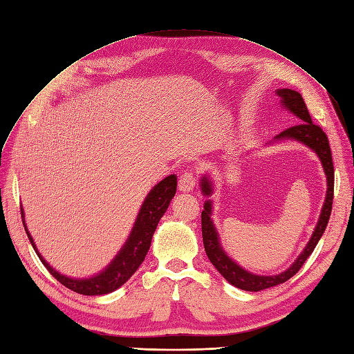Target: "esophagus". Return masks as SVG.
<instances>
[{
	"mask_svg": "<svg viewBox=\"0 0 354 354\" xmlns=\"http://www.w3.org/2000/svg\"><path fill=\"white\" fill-rule=\"evenodd\" d=\"M195 174L194 171H185L178 178V189L180 192H190L195 187Z\"/></svg>",
	"mask_w": 354,
	"mask_h": 354,
	"instance_id": "1",
	"label": "esophagus"
}]
</instances>
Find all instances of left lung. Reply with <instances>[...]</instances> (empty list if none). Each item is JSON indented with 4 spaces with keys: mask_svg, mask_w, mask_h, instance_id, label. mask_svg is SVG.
I'll list each match as a JSON object with an SVG mask.
<instances>
[{
    "mask_svg": "<svg viewBox=\"0 0 354 354\" xmlns=\"http://www.w3.org/2000/svg\"><path fill=\"white\" fill-rule=\"evenodd\" d=\"M277 95L281 97L283 106L288 107L295 116L299 119V123L298 125L284 129L275 138L277 140L279 138L298 140L316 151L323 164L324 173H326V177H328V192H326V201H324V205L319 218V223L316 226V231H314L310 243L307 244V247H305V250L301 253V256L296 259V262L288 271H284L283 274H279V275H272V277L254 275L252 272H247L243 268H240L235 262L229 259V257L225 254V252L222 250L221 244H218L217 232L213 226L212 218H209V214H212V204H209V201H207L204 205V212L201 214V225H203V241H204V248L208 259L229 283L234 284L238 289L248 290V292H259L292 279V277L302 268L305 261L308 259L310 254L314 252V248H316L320 236L323 235L324 229L328 226L330 212H332L333 164H332V153H330V146H329V140L326 137V133H324V131L319 125L313 123L308 109L305 106L304 98L301 97L299 92L292 91V89H279L277 91ZM201 183H203L204 195L212 194V185H209L207 177H204Z\"/></svg>",
    "mask_w": 354,
    "mask_h": 354,
    "instance_id": "1",
    "label": "left lung"
}]
</instances>
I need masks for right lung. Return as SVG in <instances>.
<instances>
[{
  "instance_id": "add662e5",
  "label": "right lung",
  "mask_w": 354,
  "mask_h": 354,
  "mask_svg": "<svg viewBox=\"0 0 354 354\" xmlns=\"http://www.w3.org/2000/svg\"><path fill=\"white\" fill-rule=\"evenodd\" d=\"M176 190L177 177L174 174L168 176L167 178L162 180L160 183H158L153 187V190L147 195L145 204L141 205L136 226H133L127 244L123 245V248L116 256V259L109 265V268H106V271H102L97 277H92V279L86 280H73L68 279V277L61 275L59 272H56L52 266L43 259L40 253L37 252L32 238L25 226V222H22L35 253L56 280L75 293L88 296L106 295L116 290L122 284H125L131 279V275L138 270V266L142 263V261H145V257L150 248L151 236H153V232L160 221V217L167 212L169 201L176 195ZM21 213L24 217L22 208Z\"/></svg>"
}]
</instances>
